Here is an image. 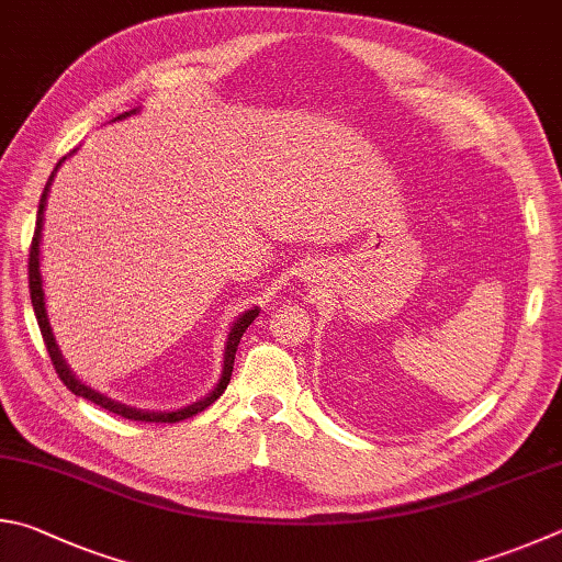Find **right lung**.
<instances>
[{
	"label": "right lung",
	"instance_id": "obj_1",
	"mask_svg": "<svg viewBox=\"0 0 562 562\" xmlns=\"http://www.w3.org/2000/svg\"><path fill=\"white\" fill-rule=\"evenodd\" d=\"M135 112V110H132ZM125 115H130V112H125ZM120 115V117H125ZM117 117V120H120ZM50 179H54V175H50ZM50 179L46 181V189L44 193H41V201H38V213H36V228H34V238H32V248H29V292H32V304H34V314H36V322H38V329H41V336H44V344H46V351L50 356V363H54V369L58 373V379L66 383V387L70 393H76L80 397H88L90 403H95L100 407H105V411L115 413L120 417H127V420H139V423H179V420H187V417H193L199 415L201 411H206V407L211 403H216L221 393L226 391V385L231 383V373H233V361H236V351H238V344L243 339V334H246L248 326L252 324L255 316H258V310H250L240 316V319L236 322V326H233L231 334H228V341H226V361H223V375L218 385L213 387V391L203 397V401L193 403L189 407H183V411H177V413H142V411H135V407H127V405H120L115 401H110V397L100 395L95 391H90L88 385L80 383L74 373L68 371V366L64 363V359H60L58 353V346L54 341V334H50V326H48V319H46V307H44V290H41V272H38V240H41V223H44V203H46V191H48V183Z\"/></svg>",
	"mask_w": 562,
	"mask_h": 562
}]
</instances>
